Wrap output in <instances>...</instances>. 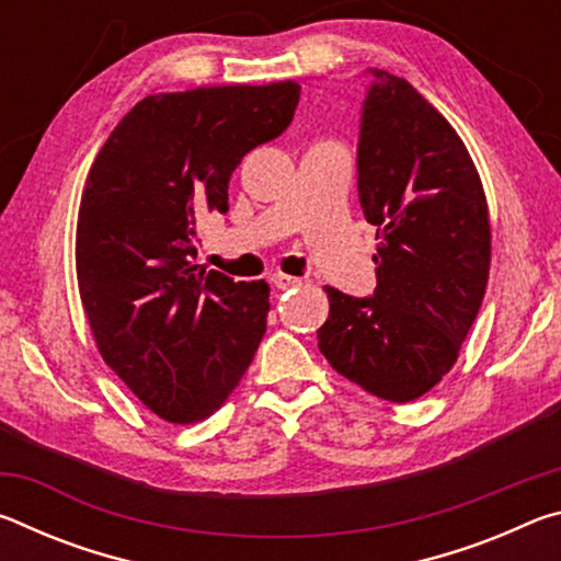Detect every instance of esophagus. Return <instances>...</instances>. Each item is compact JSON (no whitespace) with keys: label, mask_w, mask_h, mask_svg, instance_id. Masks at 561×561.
<instances>
[{"label":"esophagus","mask_w":561,"mask_h":561,"mask_svg":"<svg viewBox=\"0 0 561 561\" xmlns=\"http://www.w3.org/2000/svg\"><path fill=\"white\" fill-rule=\"evenodd\" d=\"M270 282H272V287H277V289H289V287H297V284H299L297 277H289V274H282V272H274Z\"/></svg>","instance_id":"34e87169"}]
</instances>
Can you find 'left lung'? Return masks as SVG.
<instances>
[{"instance_id": "obj_1", "label": "left lung", "mask_w": 561, "mask_h": 561, "mask_svg": "<svg viewBox=\"0 0 561 561\" xmlns=\"http://www.w3.org/2000/svg\"><path fill=\"white\" fill-rule=\"evenodd\" d=\"M358 121V201L376 225L378 287H334L317 331L334 371L408 403L450 371L490 272V217L478 170L453 126L405 79L368 69Z\"/></svg>"}]
</instances>
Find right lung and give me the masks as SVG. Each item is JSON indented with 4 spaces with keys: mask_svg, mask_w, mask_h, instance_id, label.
Returning <instances> with one entry per match:
<instances>
[{
    "mask_svg": "<svg viewBox=\"0 0 561 561\" xmlns=\"http://www.w3.org/2000/svg\"><path fill=\"white\" fill-rule=\"evenodd\" d=\"M301 87L158 93L128 111L93 160L76 227L81 301L99 351L170 423L213 415L267 331V282L195 260V220L227 213L232 170L279 138Z\"/></svg>",
    "mask_w": 561,
    "mask_h": 561,
    "instance_id": "right-lung-1",
    "label": "right lung"
}]
</instances>
